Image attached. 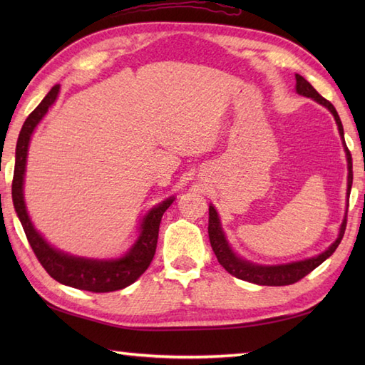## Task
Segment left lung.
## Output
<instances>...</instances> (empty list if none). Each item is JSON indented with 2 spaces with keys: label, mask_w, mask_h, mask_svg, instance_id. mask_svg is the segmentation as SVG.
Listing matches in <instances>:
<instances>
[{
  "label": "left lung",
  "mask_w": 365,
  "mask_h": 365,
  "mask_svg": "<svg viewBox=\"0 0 365 365\" xmlns=\"http://www.w3.org/2000/svg\"><path fill=\"white\" fill-rule=\"evenodd\" d=\"M297 92L299 96L304 97H311L315 102H319L320 105L327 106L328 110L332 113L336 119V123L339 127V133L342 136V143L346 152V161H348V188H346V195L350 196L351 191V183H353V163H351V153L348 150V147L345 144L344 139V127L342 122H340L339 114L336 111V108L332 106L329 100L322 97L319 92L314 89V86L307 80L302 78L301 75L297 73ZM345 227H346V218L344 220L342 226H340L339 237L334 243H332L327 251H323L322 254L317 255V257H311L306 260H299V262H292V263H285V265H271V267H263V265H255V263H251L247 260L240 259L238 255L230 250V246L227 243L226 237H224V232L221 229V222L218 218V213H216L215 207L210 205L208 207V238H210V245L212 250L216 255V259L221 263V267L230 273L232 276H235L242 281H247L257 285H290L298 282L299 279L307 276L311 271H314L317 267L322 265V263L327 260L329 255H332L337 250V246L340 245L345 234Z\"/></svg>",
  "instance_id": "1"
}]
</instances>
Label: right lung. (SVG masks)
Wrapping results in <instances>:
<instances>
[{"label": "right lung", "instance_id": "1", "mask_svg": "<svg viewBox=\"0 0 365 365\" xmlns=\"http://www.w3.org/2000/svg\"><path fill=\"white\" fill-rule=\"evenodd\" d=\"M58 92L59 84H54L36 110L28 115V119L23 123L19 135L12 180V200L15 212H17L23 230H25L28 242L31 247H33L37 260L41 262V265L45 268L46 273L53 279H56L58 282L73 287V289L94 293H106L125 289V287L133 284L149 268L155 255V250H157L158 230L163 213L174 202V197L163 200L161 204L153 207L144 216L141 224V234H139L136 243L120 259L94 260L75 257V255H68L54 250L53 246L46 243L43 237L34 229L33 222H31L28 216L25 199H23V180H25V168L31 135H33L37 123L42 120L46 111H48V108L54 103Z\"/></svg>", "mask_w": 365, "mask_h": 365}]
</instances>
